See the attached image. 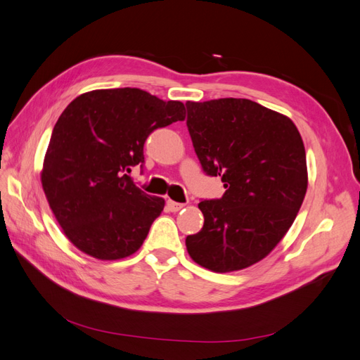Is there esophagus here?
<instances>
[{"label":"esophagus","mask_w":360,"mask_h":360,"mask_svg":"<svg viewBox=\"0 0 360 360\" xmlns=\"http://www.w3.org/2000/svg\"><path fill=\"white\" fill-rule=\"evenodd\" d=\"M183 207H184V204H181V202H176V201H172V200L167 201V209L169 212H179V210L183 209Z\"/></svg>","instance_id":"obj_1"}]
</instances>
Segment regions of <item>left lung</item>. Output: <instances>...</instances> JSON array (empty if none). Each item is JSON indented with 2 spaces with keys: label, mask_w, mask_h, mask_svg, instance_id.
Wrapping results in <instances>:
<instances>
[{
  "label": "left lung",
  "mask_w": 360,
  "mask_h": 360,
  "mask_svg": "<svg viewBox=\"0 0 360 360\" xmlns=\"http://www.w3.org/2000/svg\"><path fill=\"white\" fill-rule=\"evenodd\" d=\"M186 124L202 171L222 179L219 200H202L201 231L186 237L191 258L234 271L269 255L290 230L308 188L297 127L249 99L186 102Z\"/></svg>",
  "instance_id": "obj_1"
}]
</instances>
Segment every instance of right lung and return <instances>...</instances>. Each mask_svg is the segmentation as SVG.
Returning <instances> with one entry per match:
<instances>
[{
    "label": "right lung",
    "instance_id": "1",
    "mask_svg": "<svg viewBox=\"0 0 360 360\" xmlns=\"http://www.w3.org/2000/svg\"><path fill=\"white\" fill-rule=\"evenodd\" d=\"M184 105L139 89L84 93L53 126L41 186L69 240L86 255L135 254L165 201L141 191L129 172L144 163V144L159 127L184 120Z\"/></svg>",
    "mask_w": 360,
    "mask_h": 360
}]
</instances>
